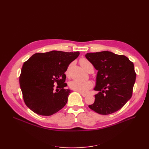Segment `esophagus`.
I'll return each mask as SVG.
<instances>
[{"label": "esophagus", "mask_w": 149, "mask_h": 149, "mask_svg": "<svg viewBox=\"0 0 149 149\" xmlns=\"http://www.w3.org/2000/svg\"><path fill=\"white\" fill-rule=\"evenodd\" d=\"M80 94L83 97H85L87 96V94H85V93H80Z\"/></svg>", "instance_id": "34e87169"}]
</instances>
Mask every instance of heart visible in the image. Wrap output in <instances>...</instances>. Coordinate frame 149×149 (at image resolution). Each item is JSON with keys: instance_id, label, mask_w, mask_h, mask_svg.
Instances as JSON below:
<instances>
[{"instance_id": "obj_1", "label": "heart", "mask_w": 149, "mask_h": 149, "mask_svg": "<svg viewBox=\"0 0 149 149\" xmlns=\"http://www.w3.org/2000/svg\"><path fill=\"white\" fill-rule=\"evenodd\" d=\"M81 66L89 73H92L94 70V67L92 63L85 58H82L80 60ZM69 67L66 70V75H69ZM69 87L70 89L80 93H86L93 87V83L91 81H80L78 80H72L69 83Z\"/></svg>"}]
</instances>
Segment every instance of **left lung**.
Instances as JSON below:
<instances>
[{"label": "left lung", "mask_w": 149, "mask_h": 149, "mask_svg": "<svg viewBox=\"0 0 149 149\" xmlns=\"http://www.w3.org/2000/svg\"><path fill=\"white\" fill-rule=\"evenodd\" d=\"M85 57L98 70L95 101L89 107L101 115L120 110L130 99L136 80L133 62L110 51L87 53Z\"/></svg>", "instance_id": "1"}]
</instances>
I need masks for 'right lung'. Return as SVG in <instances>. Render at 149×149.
Segmentation results:
<instances>
[{
	"label": "right lung",
	"instance_id": "right-lung-1",
	"mask_svg": "<svg viewBox=\"0 0 149 149\" xmlns=\"http://www.w3.org/2000/svg\"><path fill=\"white\" fill-rule=\"evenodd\" d=\"M79 51L36 53L23 65L20 86L26 105L34 113L50 116L63 107L71 92L66 89V72ZM58 84L57 87L54 85Z\"/></svg>",
	"mask_w": 149,
	"mask_h": 149
}]
</instances>
